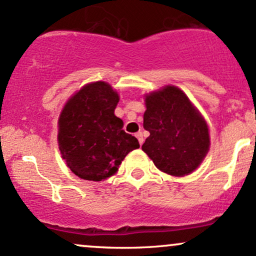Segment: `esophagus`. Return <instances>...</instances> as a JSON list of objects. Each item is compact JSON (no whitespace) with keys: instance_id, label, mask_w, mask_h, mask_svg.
<instances>
[{"instance_id":"1","label":"esophagus","mask_w":256,"mask_h":256,"mask_svg":"<svg viewBox=\"0 0 256 256\" xmlns=\"http://www.w3.org/2000/svg\"><path fill=\"white\" fill-rule=\"evenodd\" d=\"M136 137H137L138 142H140V144L142 146V144H143V140H144V138H143V134H142V132H137Z\"/></svg>"}]
</instances>
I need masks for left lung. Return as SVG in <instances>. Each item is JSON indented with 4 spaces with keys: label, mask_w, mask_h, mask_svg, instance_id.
Wrapping results in <instances>:
<instances>
[{
    "label": "left lung",
    "mask_w": 256,
    "mask_h": 256,
    "mask_svg": "<svg viewBox=\"0 0 256 256\" xmlns=\"http://www.w3.org/2000/svg\"><path fill=\"white\" fill-rule=\"evenodd\" d=\"M143 128L150 136L142 150L167 174L182 177L200 166L210 149L204 116L178 88L167 85L146 96Z\"/></svg>",
    "instance_id": "1"
}]
</instances>
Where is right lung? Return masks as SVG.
Wrapping results in <instances>:
<instances>
[{
	"label": "right lung",
	"mask_w": 256,
	"mask_h": 256,
	"mask_svg": "<svg viewBox=\"0 0 256 256\" xmlns=\"http://www.w3.org/2000/svg\"><path fill=\"white\" fill-rule=\"evenodd\" d=\"M119 95L106 82L86 84L64 104L58 143L70 170L85 180L100 182L118 171L128 152L140 148L114 114Z\"/></svg>",
	"instance_id": "right-lung-1"
}]
</instances>
